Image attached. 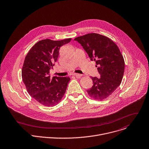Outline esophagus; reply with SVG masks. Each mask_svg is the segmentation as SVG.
<instances>
[{
  "mask_svg": "<svg viewBox=\"0 0 149 149\" xmlns=\"http://www.w3.org/2000/svg\"><path fill=\"white\" fill-rule=\"evenodd\" d=\"M74 76H75L76 77H81V76H82V75L81 74H76V73H75V74H72Z\"/></svg>",
  "mask_w": 149,
  "mask_h": 149,
  "instance_id": "obj_1",
  "label": "esophagus"
}]
</instances>
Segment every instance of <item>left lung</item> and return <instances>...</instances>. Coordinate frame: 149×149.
Wrapping results in <instances>:
<instances>
[{"label": "left lung", "mask_w": 149, "mask_h": 149, "mask_svg": "<svg viewBox=\"0 0 149 149\" xmlns=\"http://www.w3.org/2000/svg\"><path fill=\"white\" fill-rule=\"evenodd\" d=\"M81 44L92 61L96 63L100 78L92 77L93 86L86 90L95 100L108 97L120 85L125 70V61L118 45L109 38L89 33L74 39Z\"/></svg>", "instance_id": "left-lung-1"}]
</instances>
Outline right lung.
<instances>
[{
	"mask_svg": "<svg viewBox=\"0 0 149 149\" xmlns=\"http://www.w3.org/2000/svg\"><path fill=\"white\" fill-rule=\"evenodd\" d=\"M71 38L54 41L44 39L36 43L26 55L22 70L23 81L29 95L46 107H54L64 95L70 77L49 75L55 65L60 47Z\"/></svg>",
	"mask_w": 149,
	"mask_h": 149,
	"instance_id": "obj_1",
	"label": "right lung"
}]
</instances>
